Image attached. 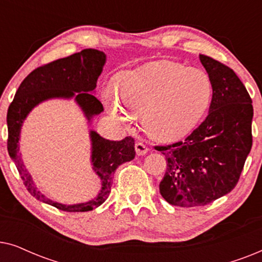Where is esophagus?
Wrapping results in <instances>:
<instances>
[{
    "label": "esophagus",
    "mask_w": 262,
    "mask_h": 262,
    "mask_svg": "<svg viewBox=\"0 0 262 262\" xmlns=\"http://www.w3.org/2000/svg\"><path fill=\"white\" fill-rule=\"evenodd\" d=\"M135 149H136V154H137L138 156H143V155H145L146 152H148V146H146L144 143H141V142H138V143H136L135 144Z\"/></svg>",
    "instance_id": "1"
}]
</instances>
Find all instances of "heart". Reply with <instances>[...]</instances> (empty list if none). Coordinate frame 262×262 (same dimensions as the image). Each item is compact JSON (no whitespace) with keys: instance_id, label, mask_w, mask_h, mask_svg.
Listing matches in <instances>:
<instances>
[{"instance_id":"b5f03b06","label":"heart","mask_w":262,"mask_h":262,"mask_svg":"<svg viewBox=\"0 0 262 262\" xmlns=\"http://www.w3.org/2000/svg\"><path fill=\"white\" fill-rule=\"evenodd\" d=\"M119 95L113 85L103 89L107 111L121 125L142 114L146 134L161 142H175L194 130L209 108L212 83L209 75L170 60H159L119 76Z\"/></svg>"}]
</instances>
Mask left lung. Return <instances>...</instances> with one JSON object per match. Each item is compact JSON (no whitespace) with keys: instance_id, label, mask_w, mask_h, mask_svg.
Segmentation results:
<instances>
[{"instance_id":"obj_1","label":"left lung","mask_w":262,"mask_h":262,"mask_svg":"<svg viewBox=\"0 0 262 262\" xmlns=\"http://www.w3.org/2000/svg\"><path fill=\"white\" fill-rule=\"evenodd\" d=\"M212 83L209 116L185 142L156 146L166 156L160 193L181 207L204 206L237 184L252 149L253 105L234 70L199 55Z\"/></svg>"}]
</instances>
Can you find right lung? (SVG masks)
Returning a JSON list of instances; mask_svg holds the SVG:
<instances>
[{"label":"right lung","mask_w":262,"mask_h":262,"mask_svg":"<svg viewBox=\"0 0 262 262\" xmlns=\"http://www.w3.org/2000/svg\"><path fill=\"white\" fill-rule=\"evenodd\" d=\"M106 63V55L94 49H85L66 58L37 68L21 82L15 98L7 113L8 125V152L15 162L20 177L27 191L49 205L68 212H85L101 205L108 198L114 171L120 164L135 159V141L125 137L123 141H108L94 130L89 131L91 137L92 169L98 175L101 188L95 198L85 203L67 205L50 199L40 189L25 167L20 152V135L24 121L39 103L52 99H74L82 113L92 124L93 118L103 111L102 103L94 95L96 82Z\"/></svg>","instance_id":"add662e5"}]
</instances>
